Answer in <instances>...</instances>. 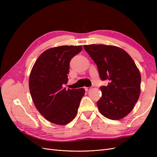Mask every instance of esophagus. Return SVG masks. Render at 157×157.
<instances>
[{
	"mask_svg": "<svg viewBox=\"0 0 157 157\" xmlns=\"http://www.w3.org/2000/svg\"><path fill=\"white\" fill-rule=\"evenodd\" d=\"M84 89H85V90H86V91H88V90L91 89V88H90V87H85Z\"/></svg>",
	"mask_w": 157,
	"mask_h": 157,
	"instance_id": "obj_1",
	"label": "esophagus"
}]
</instances>
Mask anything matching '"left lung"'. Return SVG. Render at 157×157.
Segmentation results:
<instances>
[{"label": "left lung", "mask_w": 157, "mask_h": 157, "mask_svg": "<svg viewBox=\"0 0 157 157\" xmlns=\"http://www.w3.org/2000/svg\"><path fill=\"white\" fill-rule=\"evenodd\" d=\"M97 65L99 77L109 80L101 86V98L97 102L99 112L111 120L125 117L134 108L140 94L141 75L130 56L119 47L84 45Z\"/></svg>", "instance_id": "obj_1"}]
</instances>
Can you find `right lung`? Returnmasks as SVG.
Listing matches in <instances>:
<instances>
[{"label":"right lung","mask_w":157,"mask_h":157,"mask_svg":"<svg viewBox=\"0 0 157 157\" xmlns=\"http://www.w3.org/2000/svg\"><path fill=\"white\" fill-rule=\"evenodd\" d=\"M82 50L81 46H61L46 50L31 71L29 86L33 103L47 121L65 125L77 115L85 90H66L69 63Z\"/></svg>","instance_id":"obj_1"}]
</instances>
